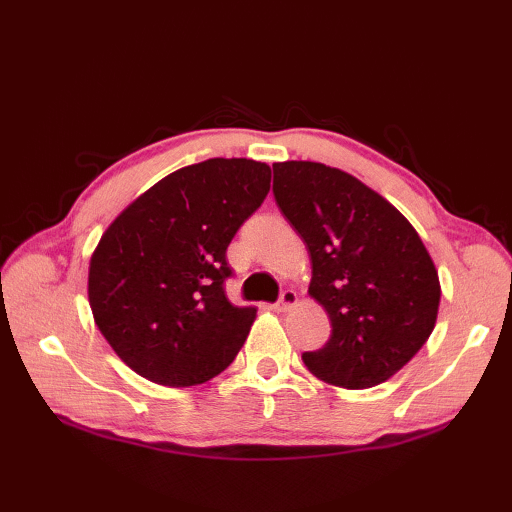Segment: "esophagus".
<instances>
[{"label":"esophagus","mask_w":512,"mask_h":512,"mask_svg":"<svg viewBox=\"0 0 512 512\" xmlns=\"http://www.w3.org/2000/svg\"><path fill=\"white\" fill-rule=\"evenodd\" d=\"M297 301H299V295H297L295 290H284V292H281V297H279L275 308H277L279 312H286V310H290V308H295Z\"/></svg>","instance_id":"esophagus-1"}]
</instances>
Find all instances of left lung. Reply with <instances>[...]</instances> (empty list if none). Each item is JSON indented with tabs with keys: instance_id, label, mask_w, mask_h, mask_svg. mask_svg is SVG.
Returning <instances> with one entry per match:
<instances>
[{
	"instance_id": "1",
	"label": "left lung",
	"mask_w": 512,
	"mask_h": 512,
	"mask_svg": "<svg viewBox=\"0 0 512 512\" xmlns=\"http://www.w3.org/2000/svg\"><path fill=\"white\" fill-rule=\"evenodd\" d=\"M277 206L306 244L310 297L330 339L303 354L325 383L367 389L400 372L436 328L440 279L416 228L383 195L321 162L273 165Z\"/></svg>"
}]
</instances>
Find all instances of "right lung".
Here are the masks:
<instances>
[{"label": "right lung", "instance_id": "1", "mask_svg": "<svg viewBox=\"0 0 512 512\" xmlns=\"http://www.w3.org/2000/svg\"><path fill=\"white\" fill-rule=\"evenodd\" d=\"M268 191L266 162L211 158L169 173L107 226L90 259V308L136 374L191 387L235 361L257 310L226 299V248Z\"/></svg>", "mask_w": 512, "mask_h": 512}]
</instances>
